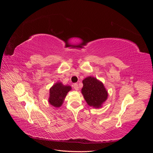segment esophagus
I'll list each match as a JSON object with an SVG mask.
<instances>
[{
	"mask_svg": "<svg viewBox=\"0 0 153 153\" xmlns=\"http://www.w3.org/2000/svg\"><path fill=\"white\" fill-rule=\"evenodd\" d=\"M73 87H74V89H75L76 91H78V84H73Z\"/></svg>",
	"mask_w": 153,
	"mask_h": 153,
	"instance_id": "34e87169",
	"label": "esophagus"
}]
</instances>
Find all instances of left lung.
<instances>
[{"label": "left lung", "mask_w": 153, "mask_h": 153, "mask_svg": "<svg viewBox=\"0 0 153 153\" xmlns=\"http://www.w3.org/2000/svg\"><path fill=\"white\" fill-rule=\"evenodd\" d=\"M82 94L90 106L98 108L108 98V92L103 84L96 78L88 76L82 81Z\"/></svg>", "instance_id": "obj_1"}]
</instances>
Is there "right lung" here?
I'll list each match as a JSON object with an SVG mask.
<instances>
[{
  "mask_svg": "<svg viewBox=\"0 0 153 153\" xmlns=\"http://www.w3.org/2000/svg\"><path fill=\"white\" fill-rule=\"evenodd\" d=\"M71 90V86L64 85L61 82H57L50 89L48 102L54 107H60L62 105L68 92Z\"/></svg>",
  "mask_w": 153,
  "mask_h": 153,
  "instance_id": "obj_1",
  "label": "right lung"
}]
</instances>
